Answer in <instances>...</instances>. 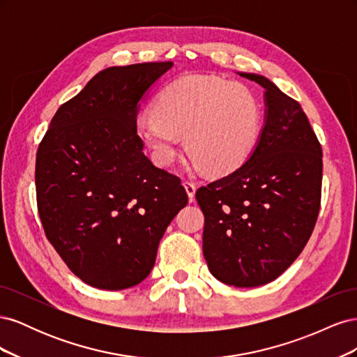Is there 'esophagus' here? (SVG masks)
Masks as SVG:
<instances>
[{
  "instance_id": "esophagus-1",
  "label": "esophagus",
  "mask_w": 357,
  "mask_h": 357,
  "mask_svg": "<svg viewBox=\"0 0 357 357\" xmlns=\"http://www.w3.org/2000/svg\"><path fill=\"white\" fill-rule=\"evenodd\" d=\"M183 186H185V189L188 192V197L190 199H193V197H195V190H197L195 183L190 181V180H185V181H183Z\"/></svg>"
}]
</instances>
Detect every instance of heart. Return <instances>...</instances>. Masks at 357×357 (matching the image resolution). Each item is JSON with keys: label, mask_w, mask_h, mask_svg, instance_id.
<instances>
[{"label": "heart", "mask_w": 357, "mask_h": 357, "mask_svg": "<svg viewBox=\"0 0 357 357\" xmlns=\"http://www.w3.org/2000/svg\"><path fill=\"white\" fill-rule=\"evenodd\" d=\"M262 126V107L241 83L189 74L159 91L153 109L135 119L139 142L156 164L174 162L185 149L197 167L211 176L238 169L250 158Z\"/></svg>", "instance_id": "b5f03b06"}]
</instances>
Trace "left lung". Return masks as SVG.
I'll list each match as a JSON object with an SVG mask.
<instances>
[{
	"mask_svg": "<svg viewBox=\"0 0 357 357\" xmlns=\"http://www.w3.org/2000/svg\"><path fill=\"white\" fill-rule=\"evenodd\" d=\"M265 89L259 142L231 174L197 190L202 252L210 273L235 287L273 282L295 262L314 229L321 198V146L298 101L264 75L240 73Z\"/></svg>",
	"mask_w": 357,
	"mask_h": 357,
	"instance_id": "8db88e82",
	"label": "left lung"
}]
</instances>
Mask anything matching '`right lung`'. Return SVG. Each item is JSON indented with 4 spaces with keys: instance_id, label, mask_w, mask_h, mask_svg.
<instances>
[{
    "instance_id": "1",
    "label": "right lung",
    "mask_w": 357,
    "mask_h": 357,
    "mask_svg": "<svg viewBox=\"0 0 357 357\" xmlns=\"http://www.w3.org/2000/svg\"><path fill=\"white\" fill-rule=\"evenodd\" d=\"M172 62L100 71L63 102L36 159L37 207L50 244L89 286L122 290L150 274L158 245L188 204L180 177L152 164L134 123Z\"/></svg>"
}]
</instances>
